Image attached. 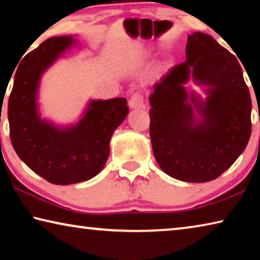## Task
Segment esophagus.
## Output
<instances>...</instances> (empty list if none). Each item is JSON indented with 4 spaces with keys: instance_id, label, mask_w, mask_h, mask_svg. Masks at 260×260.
I'll return each instance as SVG.
<instances>
[{
    "instance_id": "obj_1",
    "label": "esophagus",
    "mask_w": 260,
    "mask_h": 260,
    "mask_svg": "<svg viewBox=\"0 0 260 260\" xmlns=\"http://www.w3.org/2000/svg\"><path fill=\"white\" fill-rule=\"evenodd\" d=\"M128 105L131 109H135V110L146 108V104H144V101H143V96L140 93H134L132 95Z\"/></svg>"
}]
</instances>
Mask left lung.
<instances>
[{"instance_id": "1", "label": "left lung", "mask_w": 260, "mask_h": 260, "mask_svg": "<svg viewBox=\"0 0 260 260\" xmlns=\"http://www.w3.org/2000/svg\"><path fill=\"white\" fill-rule=\"evenodd\" d=\"M190 77L207 87L205 101L186 90ZM153 89L149 98L152 151L170 177L211 181L244 151L251 135L249 88L236 57L211 35L189 34L186 60Z\"/></svg>"}]
</instances>
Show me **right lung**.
I'll list each match as a JSON object with an SVG mask.
<instances>
[{
    "instance_id": "add662e5",
    "label": "right lung",
    "mask_w": 260,
    "mask_h": 260,
    "mask_svg": "<svg viewBox=\"0 0 260 260\" xmlns=\"http://www.w3.org/2000/svg\"><path fill=\"white\" fill-rule=\"evenodd\" d=\"M72 37H54L26 55L17 69L8 105L12 147L30 170L54 184H72L98 175L110 153L114 129L128 113L127 100L90 101L78 124L57 127L41 119L38 88L43 72L70 49Z\"/></svg>"
}]
</instances>
